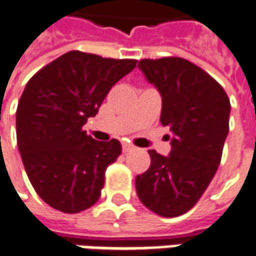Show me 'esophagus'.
Masks as SVG:
<instances>
[{"instance_id": "esophagus-1", "label": "esophagus", "mask_w": 256, "mask_h": 256, "mask_svg": "<svg viewBox=\"0 0 256 256\" xmlns=\"http://www.w3.org/2000/svg\"><path fill=\"white\" fill-rule=\"evenodd\" d=\"M136 146L133 144H128V142H123V152H128V151H133Z\"/></svg>"}]
</instances>
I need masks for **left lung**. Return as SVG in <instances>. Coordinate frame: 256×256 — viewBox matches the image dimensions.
<instances>
[{"mask_svg": "<svg viewBox=\"0 0 256 256\" xmlns=\"http://www.w3.org/2000/svg\"><path fill=\"white\" fill-rule=\"evenodd\" d=\"M138 68L160 92V123L173 137L168 156L148 151L151 166L136 178V190L150 210L174 218L198 202L215 176L228 133L230 100L215 78L183 58L141 60Z\"/></svg>", "mask_w": 256, "mask_h": 256, "instance_id": "1", "label": "left lung"}]
</instances>
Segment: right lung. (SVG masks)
Segmentation results:
<instances>
[{"mask_svg": "<svg viewBox=\"0 0 256 256\" xmlns=\"http://www.w3.org/2000/svg\"><path fill=\"white\" fill-rule=\"evenodd\" d=\"M136 65L69 51L28 82L16 110L18 148L36 192L54 209L78 214L98 201L105 170L122 146L94 140L83 126Z\"/></svg>", "mask_w": 256, "mask_h": 256, "instance_id": "add662e5", "label": "right lung"}]
</instances>
